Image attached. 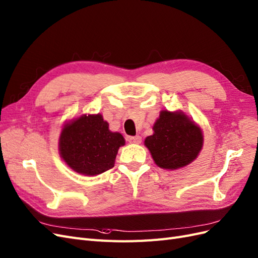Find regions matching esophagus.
<instances>
[{"label":"esophagus","instance_id":"esophagus-1","mask_svg":"<svg viewBox=\"0 0 258 258\" xmlns=\"http://www.w3.org/2000/svg\"><path fill=\"white\" fill-rule=\"evenodd\" d=\"M128 142L130 144H140L142 142V139L140 136H136V137H129L128 138Z\"/></svg>","mask_w":258,"mask_h":258}]
</instances>
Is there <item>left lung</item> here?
<instances>
[{"label": "left lung", "mask_w": 258, "mask_h": 258, "mask_svg": "<svg viewBox=\"0 0 258 258\" xmlns=\"http://www.w3.org/2000/svg\"><path fill=\"white\" fill-rule=\"evenodd\" d=\"M153 131L144 145L161 169L177 170L188 166L204 146L202 129L181 110L160 111Z\"/></svg>", "instance_id": "8db88e82"}]
</instances>
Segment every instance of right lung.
<instances>
[{
	"label": "right lung",
	"mask_w": 258,
	"mask_h": 258,
	"mask_svg": "<svg viewBox=\"0 0 258 258\" xmlns=\"http://www.w3.org/2000/svg\"><path fill=\"white\" fill-rule=\"evenodd\" d=\"M126 141L119 132L108 129L101 114H83L63 124L59 137V154L75 172L93 176L115 165L116 155Z\"/></svg>",
	"instance_id": "obj_1"
}]
</instances>
